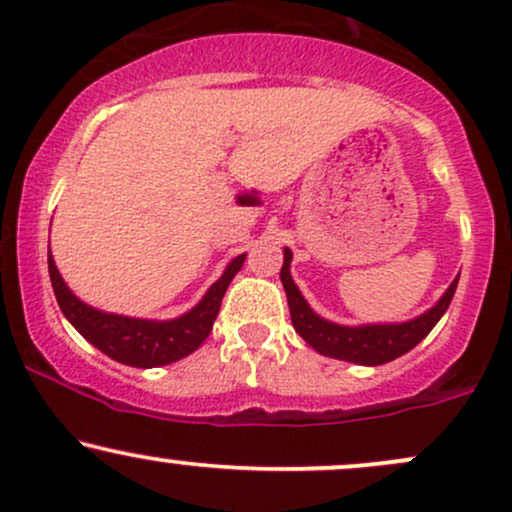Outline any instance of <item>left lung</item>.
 <instances>
[{
  "instance_id": "1",
  "label": "left lung",
  "mask_w": 512,
  "mask_h": 512,
  "mask_svg": "<svg viewBox=\"0 0 512 512\" xmlns=\"http://www.w3.org/2000/svg\"><path fill=\"white\" fill-rule=\"evenodd\" d=\"M290 263H292V251L285 249V263H282L280 280L282 287L287 292V304H290V316L292 326L302 338L314 347L316 352L328 354L333 359H342V362L352 364H364V366H378L393 362V359L402 357L405 352H410L414 345H419L426 335L431 333V328L436 326L438 318L446 314V309L453 302L455 287L458 280H453V285L448 287V292L438 299L436 306H431L426 314H422L414 321L407 323H393V326H359V328H347L338 326V323H330L326 318L316 316L309 309L302 292L297 290V285L292 282L290 275Z\"/></svg>"
}]
</instances>
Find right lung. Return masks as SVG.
<instances>
[{
    "mask_svg": "<svg viewBox=\"0 0 512 512\" xmlns=\"http://www.w3.org/2000/svg\"><path fill=\"white\" fill-rule=\"evenodd\" d=\"M244 258L246 254L234 258L222 278L206 292V297L189 314L174 318V321H143V318L102 314L69 292L54 266L52 254H47V268H50L52 290L59 309L90 345L98 347L114 362L138 366V369H153V366L177 362L203 345V340L213 330V321L218 318L227 285L239 273Z\"/></svg>",
    "mask_w": 512,
    "mask_h": 512,
    "instance_id": "right-lung-1",
    "label": "right lung"
}]
</instances>
